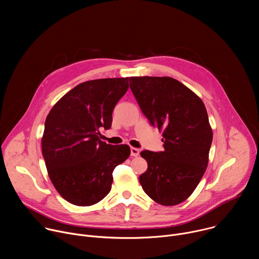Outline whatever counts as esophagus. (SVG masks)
<instances>
[{"mask_svg": "<svg viewBox=\"0 0 259 259\" xmlns=\"http://www.w3.org/2000/svg\"><path fill=\"white\" fill-rule=\"evenodd\" d=\"M131 156L132 157H138L139 156V153L140 151L138 149H136V147H131Z\"/></svg>", "mask_w": 259, "mask_h": 259, "instance_id": "obj_1", "label": "esophagus"}]
</instances>
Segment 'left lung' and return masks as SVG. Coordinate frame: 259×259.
Instances as JSON below:
<instances>
[{
    "mask_svg": "<svg viewBox=\"0 0 259 259\" xmlns=\"http://www.w3.org/2000/svg\"><path fill=\"white\" fill-rule=\"evenodd\" d=\"M130 89L150 124L163 130V152L142 151L144 193L164 206L187 200L208 165L212 130L203 101L170 77H132Z\"/></svg>",
    "mask_w": 259,
    "mask_h": 259,
    "instance_id": "left-lung-1",
    "label": "left lung"
}]
</instances>
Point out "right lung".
<instances>
[{
	"instance_id": "obj_1",
	"label": "right lung",
	"mask_w": 259,
	"mask_h": 259,
	"mask_svg": "<svg viewBox=\"0 0 259 259\" xmlns=\"http://www.w3.org/2000/svg\"><path fill=\"white\" fill-rule=\"evenodd\" d=\"M129 78L79 84L50 110L45 121L42 154L53 186L70 204L91 206L110 192L115 168L130 156L127 144L99 139L109 129L113 110L129 88Z\"/></svg>"
}]
</instances>
